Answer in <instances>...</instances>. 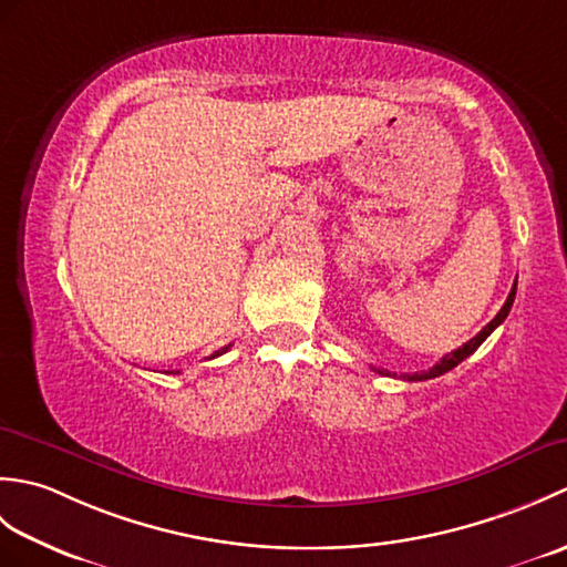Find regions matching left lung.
<instances>
[{
	"label": "left lung",
	"instance_id": "8db88e82",
	"mask_svg": "<svg viewBox=\"0 0 567 567\" xmlns=\"http://www.w3.org/2000/svg\"><path fill=\"white\" fill-rule=\"evenodd\" d=\"M514 297H516V282H514V287H512V292H509V297H507V302H504V307L497 311V317L492 319L487 327L480 331L477 336H473V339H470L467 343H463L461 348H457V351H451V353H445L436 365L433 368H429V370H421V372H404V380L406 382H419V380H431V378H439V375H443V372H449V370H453L457 363H463V360L467 358V355H473L480 346H483V341L487 339V336L495 331L499 323L507 319V315H509V309H512V305H514ZM375 372H380V375H390V370H382V368H372Z\"/></svg>",
	"mask_w": 567,
	"mask_h": 567
}]
</instances>
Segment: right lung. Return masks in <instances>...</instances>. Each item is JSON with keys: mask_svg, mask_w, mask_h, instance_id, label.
Returning <instances> with one entry per match:
<instances>
[{"mask_svg": "<svg viewBox=\"0 0 567 567\" xmlns=\"http://www.w3.org/2000/svg\"><path fill=\"white\" fill-rule=\"evenodd\" d=\"M226 351H228V346H226V348H221V351H216V353H214V355H209V358H216V355H221V353H226ZM175 372H179V370H175Z\"/></svg>", "mask_w": 567, "mask_h": 567, "instance_id": "add662e5", "label": "right lung"}]
</instances>
